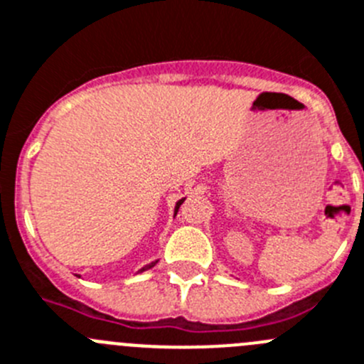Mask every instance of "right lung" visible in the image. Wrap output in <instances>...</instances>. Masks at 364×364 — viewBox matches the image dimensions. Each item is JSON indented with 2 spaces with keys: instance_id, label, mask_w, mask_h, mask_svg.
I'll return each mask as SVG.
<instances>
[{
  "instance_id": "right-lung-1",
  "label": "right lung",
  "mask_w": 364,
  "mask_h": 364,
  "mask_svg": "<svg viewBox=\"0 0 364 364\" xmlns=\"http://www.w3.org/2000/svg\"><path fill=\"white\" fill-rule=\"evenodd\" d=\"M184 200H186V198H182V200H178V202H176V205H175V216H176V213H178L180 205H182V203H184ZM155 264H157V261H154V262H150V264L143 266V268L139 269V273H141V272H146V269H150V268H154Z\"/></svg>"
}]
</instances>
